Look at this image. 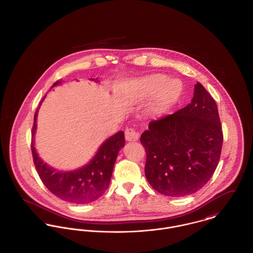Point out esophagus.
<instances>
[{"instance_id": "esophagus-1", "label": "esophagus", "mask_w": 253, "mask_h": 253, "mask_svg": "<svg viewBox=\"0 0 253 253\" xmlns=\"http://www.w3.org/2000/svg\"><path fill=\"white\" fill-rule=\"evenodd\" d=\"M125 136H126V139L127 141H137L139 137H140V134L134 128L127 127L125 130Z\"/></svg>"}]
</instances>
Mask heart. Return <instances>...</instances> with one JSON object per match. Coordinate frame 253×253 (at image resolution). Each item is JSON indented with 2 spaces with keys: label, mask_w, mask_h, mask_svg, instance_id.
<instances>
[{
  "label": "heart",
  "mask_w": 253,
  "mask_h": 253,
  "mask_svg": "<svg viewBox=\"0 0 253 253\" xmlns=\"http://www.w3.org/2000/svg\"><path fill=\"white\" fill-rule=\"evenodd\" d=\"M164 74L157 73L142 78L139 82L142 93L145 95H153L156 93L151 106L154 114H162L168 110L179 99L183 85L178 79H167Z\"/></svg>",
  "instance_id": "heart-1"
}]
</instances>
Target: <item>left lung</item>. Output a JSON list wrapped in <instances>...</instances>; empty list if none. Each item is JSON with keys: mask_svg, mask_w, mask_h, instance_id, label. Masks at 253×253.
I'll list each match as a JSON object with an SVG mask.
<instances>
[{"mask_svg": "<svg viewBox=\"0 0 253 253\" xmlns=\"http://www.w3.org/2000/svg\"><path fill=\"white\" fill-rule=\"evenodd\" d=\"M140 141L145 175L163 195L181 197L207 184L219 162L223 133L216 103L199 83L192 100L171 115L153 120Z\"/></svg>", "mask_w": 253, "mask_h": 253, "instance_id": "left-lung-1", "label": "left lung"}]
</instances>
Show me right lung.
Listing matches in <instances>:
<instances>
[{"label": "right lung", "instance_id": "obj_1", "mask_svg": "<svg viewBox=\"0 0 253 253\" xmlns=\"http://www.w3.org/2000/svg\"><path fill=\"white\" fill-rule=\"evenodd\" d=\"M58 84H60V81L54 83L52 87ZM39 108L34 117L31 149L34 163L42 182L55 196L69 203L88 204L98 199L110 184L119 151L125 146L124 132L119 131L107 139L86 166L70 172H59L41 160L34 146Z\"/></svg>", "mask_w": 253, "mask_h": 253}]
</instances>
